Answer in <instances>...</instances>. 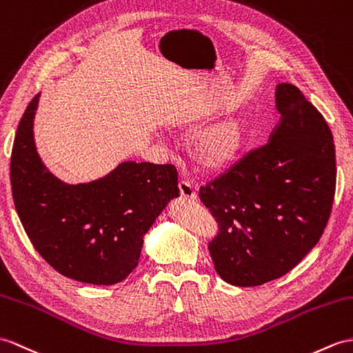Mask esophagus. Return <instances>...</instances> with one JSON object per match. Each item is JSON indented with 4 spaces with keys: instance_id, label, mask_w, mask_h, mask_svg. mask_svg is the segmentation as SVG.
<instances>
[{
    "instance_id": "34e87169",
    "label": "esophagus",
    "mask_w": 353,
    "mask_h": 353,
    "mask_svg": "<svg viewBox=\"0 0 353 353\" xmlns=\"http://www.w3.org/2000/svg\"><path fill=\"white\" fill-rule=\"evenodd\" d=\"M178 187H179V193H181V197H184V199L187 201H194L197 199V193L193 188V185L188 183V181H179L178 183Z\"/></svg>"
}]
</instances>
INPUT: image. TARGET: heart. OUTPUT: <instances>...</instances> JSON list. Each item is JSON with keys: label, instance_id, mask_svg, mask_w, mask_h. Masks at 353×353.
Returning <instances> with one entry per match:
<instances>
[{"label": "heart", "instance_id": "b5f03b06", "mask_svg": "<svg viewBox=\"0 0 353 353\" xmlns=\"http://www.w3.org/2000/svg\"><path fill=\"white\" fill-rule=\"evenodd\" d=\"M248 125L243 117H229L197 132L188 142V157L205 174L230 168L245 147Z\"/></svg>", "mask_w": 353, "mask_h": 353}]
</instances>
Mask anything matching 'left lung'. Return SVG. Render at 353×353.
<instances>
[{
  "instance_id": "left-lung-1",
  "label": "left lung",
  "mask_w": 353,
  "mask_h": 353,
  "mask_svg": "<svg viewBox=\"0 0 353 353\" xmlns=\"http://www.w3.org/2000/svg\"><path fill=\"white\" fill-rule=\"evenodd\" d=\"M276 108L270 142L199 188L219 223L208 244L214 268L234 286H261L295 268L332 208L337 168L325 118L292 83L277 85Z\"/></svg>"
}]
</instances>
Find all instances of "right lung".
I'll use <instances>...</instances> for the list:
<instances>
[{"label":"right lung","mask_w":353,"mask_h":353,"mask_svg":"<svg viewBox=\"0 0 353 353\" xmlns=\"http://www.w3.org/2000/svg\"><path fill=\"white\" fill-rule=\"evenodd\" d=\"M39 97L25 109L12 148L14 208L31 244L55 271L91 285H115L136 268L143 235L178 197L176 169L124 161L96 181H59L34 145Z\"/></svg>","instance_id":"1"}]
</instances>
